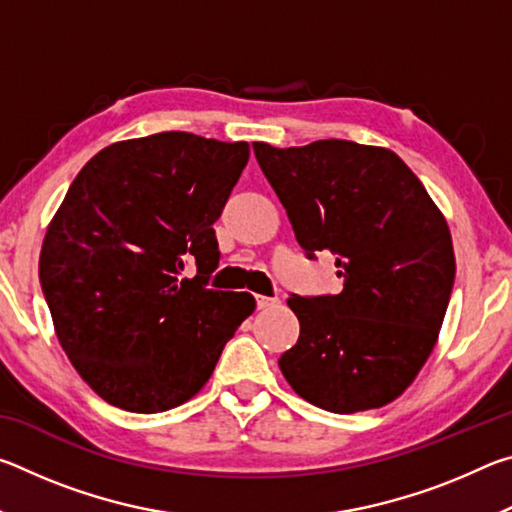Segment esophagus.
<instances>
[{
  "mask_svg": "<svg viewBox=\"0 0 512 512\" xmlns=\"http://www.w3.org/2000/svg\"><path fill=\"white\" fill-rule=\"evenodd\" d=\"M277 298H268V296H257V309H268V307H275L277 305Z\"/></svg>",
  "mask_w": 512,
  "mask_h": 512,
  "instance_id": "obj_1",
  "label": "esophagus"
}]
</instances>
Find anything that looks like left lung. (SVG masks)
Segmentation results:
<instances>
[{
    "label": "left lung",
    "instance_id": "obj_1",
    "mask_svg": "<svg viewBox=\"0 0 512 512\" xmlns=\"http://www.w3.org/2000/svg\"><path fill=\"white\" fill-rule=\"evenodd\" d=\"M253 151L307 259L329 250L343 280L339 293H291L300 336L280 357L282 375L332 413L393 402L431 354L452 298L443 214L388 149L318 140Z\"/></svg>",
    "mask_w": 512,
    "mask_h": 512
}]
</instances>
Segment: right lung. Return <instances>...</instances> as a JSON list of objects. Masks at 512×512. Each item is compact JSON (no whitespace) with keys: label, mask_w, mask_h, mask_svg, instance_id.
Here are the masks:
<instances>
[{"label":"right lung","mask_w":512,"mask_h":512,"mask_svg":"<svg viewBox=\"0 0 512 512\" xmlns=\"http://www.w3.org/2000/svg\"><path fill=\"white\" fill-rule=\"evenodd\" d=\"M246 142L158 133L110 144L49 223L40 284L58 341L108 404L160 413L194 397L255 309L210 289L212 225L248 162ZM192 261L194 278L182 271Z\"/></svg>","instance_id":"right-lung-1"}]
</instances>
